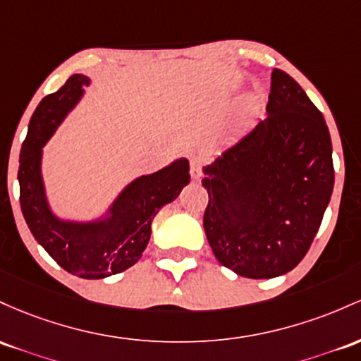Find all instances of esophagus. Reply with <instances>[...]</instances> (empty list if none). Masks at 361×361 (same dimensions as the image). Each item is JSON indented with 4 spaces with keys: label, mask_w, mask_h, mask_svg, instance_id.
<instances>
[{
    "label": "esophagus",
    "mask_w": 361,
    "mask_h": 361,
    "mask_svg": "<svg viewBox=\"0 0 361 361\" xmlns=\"http://www.w3.org/2000/svg\"><path fill=\"white\" fill-rule=\"evenodd\" d=\"M201 167H202V159L197 155L191 157V179L192 182L201 180Z\"/></svg>",
    "instance_id": "obj_1"
}]
</instances>
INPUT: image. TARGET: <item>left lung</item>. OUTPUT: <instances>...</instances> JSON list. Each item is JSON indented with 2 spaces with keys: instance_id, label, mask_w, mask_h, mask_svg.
Instances as JSON below:
<instances>
[{
  "instance_id": "1",
  "label": "left lung",
  "mask_w": 361,
  "mask_h": 361,
  "mask_svg": "<svg viewBox=\"0 0 361 361\" xmlns=\"http://www.w3.org/2000/svg\"><path fill=\"white\" fill-rule=\"evenodd\" d=\"M268 117L202 167L206 238L238 276H281L302 261L334 185L329 129L303 88L273 70Z\"/></svg>"
}]
</instances>
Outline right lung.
<instances>
[{
    "mask_svg": "<svg viewBox=\"0 0 361 361\" xmlns=\"http://www.w3.org/2000/svg\"><path fill=\"white\" fill-rule=\"evenodd\" d=\"M88 76L71 75L58 92L35 109L20 152V206L35 240L68 273L102 279L123 273L140 261L161 206L189 184V160L180 157L153 173L136 177L92 220L64 218L54 212L42 176L44 147L80 104Z\"/></svg>",
    "mask_w": 361,
    "mask_h": 361,
    "instance_id": "right-lung-1",
    "label": "right lung"
}]
</instances>
